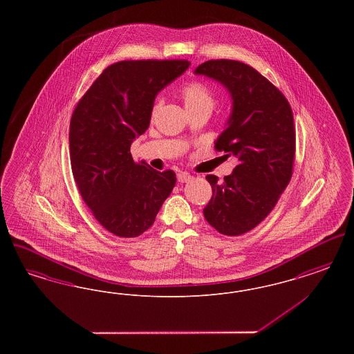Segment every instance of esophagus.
Instances as JSON below:
<instances>
[{
	"label": "esophagus",
	"mask_w": 354,
	"mask_h": 354,
	"mask_svg": "<svg viewBox=\"0 0 354 354\" xmlns=\"http://www.w3.org/2000/svg\"><path fill=\"white\" fill-rule=\"evenodd\" d=\"M176 178H178V182H179V183H187V182H189V180L192 179V176H191L188 172H179V174L176 175Z\"/></svg>",
	"instance_id": "1"
}]
</instances>
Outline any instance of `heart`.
<instances>
[{
  "mask_svg": "<svg viewBox=\"0 0 354 354\" xmlns=\"http://www.w3.org/2000/svg\"><path fill=\"white\" fill-rule=\"evenodd\" d=\"M180 95L185 101V106L187 110L189 109H196V107H209L212 109L214 106V97L212 93L199 82H188L185 84L182 90ZM159 102L155 103L153 111L158 109Z\"/></svg>",
  "mask_w": 354,
  "mask_h": 354,
  "instance_id": "b5f03b06",
  "label": "heart"
}]
</instances>
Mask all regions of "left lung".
<instances>
[{"label": "left lung", "instance_id": "8db88e82", "mask_svg": "<svg viewBox=\"0 0 354 354\" xmlns=\"http://www.w3.org/2000/svg\"><path fill=\"white\" fill-rule=\"evenodd\" d=\"M194 73L228 91L231 114L215 147L239 159L223 182L205 176L212 198L203 214L220 234L243 235L268 216L290 180L296 146L292 109L276 86L243 62L212 59Z\"/></svg>", "mask_w": 354, "mask_h": 354}]
</instances>
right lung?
Wrapping results in <instances>:
<instances>
[{"label": "right lung", "mask_w": 354, "mask_h": 354, "mask_svg": "<svg viewBox=\"0 0 354 354\" xmlns=\"http://www.w3.org/2000/svg\"><path fill=\"white\" fill-rule=\"evenodd\" d=\"M188 61H120L104 68L70 120L74 180L95 219L119 237L147 231L176 183L174 171L135 163L130 147L151 119L160 90L180 77Z\"/></svg>", "instance_id": "right-lung-1"}]
</instances>
